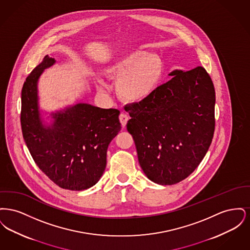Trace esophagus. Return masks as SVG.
<instances>
[{
	"label": "esophagus",
	"instance_id": "esophagus-1",
	"mask_svg": "<svg viewBox=\"0 0 250 250\" xmlns=\"http://www.w3.org/2000/svg\"><path fill=\"white\" fill-rule=\"evenodd\" d=\"M119 120L122 124V126L125 127L126 125V123L128 121V116L125 113H121L119 115Z\"/></svg>",
	"mask_w": 250,
	"mask_h": 250
}]
</instances>
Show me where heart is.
<instances>
[{
    "label": "heart",
    "instance_id": "b5f03b06",
    "mask_svg": "<svg viewBox=\"0 0 250 250\" xmlns=\"http://www.w3.org/2000/svg\"><path fill=\"white\" fill-rule=\"evenodd\" d=\"M164 73V63L155 54L133 51L113 61L106 68L107 77L117 80L120 96L129 102H141L155 93ZM105 88L103 83H99Z\"/></svg>",
    "mask_w": 250,
    "mask_h": 250
}]
</instances>
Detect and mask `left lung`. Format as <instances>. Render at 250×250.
I'll return each instance as SVG.
<instances>
[{
	"label": "left lung",
	"instance_id": "8db88e82",
	"mask_svg": "<svg viewBox=\"0 0 250 250\" xmlns=\"http://www.w3.org/2000/svg\"><path fill=\"white\" fill-rule=\"evenodd\" d=\"M155 93L126 107L133 137L146 176L162 186L188 177L206 155L214 136L215 92L202 66L174 70Z\"/></svg>",
	"mask_w": 250,
	"mask_h": 250
}]
</instances>
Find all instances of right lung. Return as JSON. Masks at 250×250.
I'll list each match as a JSON object with an SVG mask.
<instances>
[{"mask_svg":"<svg viewBox=\"0 0 250 250\" xmlns=\"http://www.w3.org/2000/svg\"><path fill=\"white\" fill-rule=\"evenodd\" d=\"M55 62L45 56L21 90V124L24 141L38 167L61 188L84 190L95 185L107 164L109 143L121 130L120 111L77 104L53 113L45 126L40 118L37 81Z\"/></svg>","mask_w":250,"mask_h":250,"instance_id":"obj_1","label":"right lung"}]
</instances>
